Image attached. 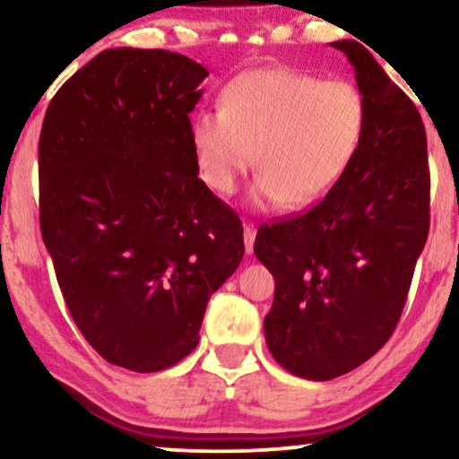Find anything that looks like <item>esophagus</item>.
Masks as SVG:
<instances>
[{
	"instance_id": "obj_1",
	"label": "esophagus",
	"mask_w": 459,
	"mask_h": 459,
	"mask_svg": "<svg viewBox=\"0 0 459 459\" xmlns=\"http://www.w3.org/2000/svg\"><path fill=\"white\" fill-rule=\"evenodd\" d=\"M254 239H256V226L246 222L243 224V241H246V249L247 254H252L254 249Z\"/></svg>"
}]
</instances>
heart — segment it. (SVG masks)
I'll return each mask as SVG.
<instances>
[{"mask_svg":"<svg viewBox=\"0 0 459 459\" xmlns=\"http://www.w3.org/2000/svg\"><path fill=\"white\" fill-rule=\"evenodd\" d=\"M367 120V100L347 80L254 69L226 86L222 108L196 112L190 143L203 182L216 193H233L256 159L254 201L305 210L350 169Z\"/></svg>","mask_w":459,"mask_h":459,"instance_id":"heart-1","label":"heart"}]
</instances>
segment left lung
Listing matches in <instances>:
<instances>
[{"mask_svg":"<svg viewBox=\"0 0 459 459\" xmlns=\"http://www.w3.org/2000/svg\"><path fill=\"white\" fill-rule=\"evenodd\" d=\"M333 46L367 100L362 146L322 201L263 224L254 241L275 277L266 345L277 364L311 381L350 373L387 343L430 230L428 142L415 103L362 44Z\"/></svg>","mask_w":459,"mask_h":459,"instance_id":"obj_1","label":"left lung"}]
</instances>
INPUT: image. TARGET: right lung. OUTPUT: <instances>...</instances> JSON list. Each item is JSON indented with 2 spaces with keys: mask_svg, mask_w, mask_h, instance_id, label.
Instances as JSON below:
<instances>
[{
  "mask_svg": "<svg viewBox=\"0 0 459 459\" xmlns=\"http://www.w3.org/2000/svg\"><path fill=\"white\" fill-rule=\"evenodd\" d=\"M205 75L179 52L103 50L56 91L39 133V229L63 299L92 350L135 373L195 350L246 249L190 143Z\"/></svg>",
  "mask_w": 459,
  "mask_h": 459,
  "instance_id": "1",
  "label": "right lung"
}]
</instances>
